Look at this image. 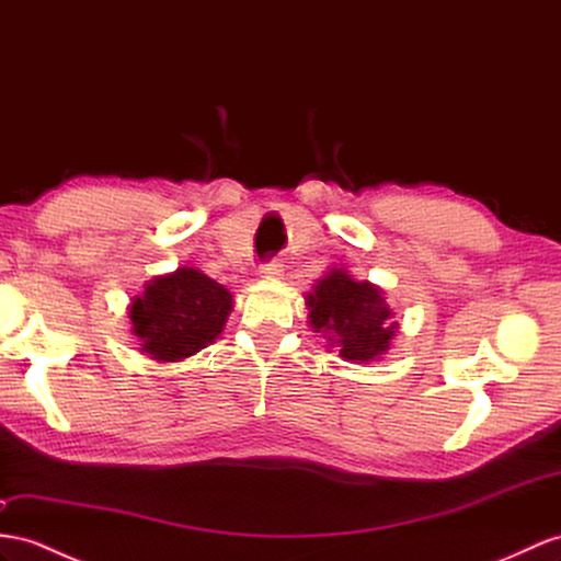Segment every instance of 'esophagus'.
<instances>
[{
  "mask_svg": "<svg viewBox=\"0 0 561 561\" xmlns=\"http://www.w3.org/2000/svg\"><path fill=\"white\" fill-rule=\"evenodd\" d=\"M257 272H261L263 279H277L282 275V263L272 257V261H267V263H263L261 267H257Z\"/></svg>",
  "mask_w": 561,
  "mask_h": 561,
  "instance_id": "obj_1",
  "label": "esophagus"
}]
</instances>
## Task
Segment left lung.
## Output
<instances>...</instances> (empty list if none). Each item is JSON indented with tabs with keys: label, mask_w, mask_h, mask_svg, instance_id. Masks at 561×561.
Listing matches in <instances>:
<instances>
[{
	"label": "left lung",
	"mask_w": 561,
	"mask_h": 561,
	"mask_svg": "<svg viewBox=\"0 0 561 561\" xmlns=\"http://www.w3.org/2000/svg\"><path fill=\"white\" fill-rule=\"evenodd\" d=\"M310 324L322 332L339 355L353 363H369L389 348L396 336L391 306L381 289L369 282H355L348 272L332 270L308 296Z\"/></svg>",
	"instance_id": "1"
}]
</instances>
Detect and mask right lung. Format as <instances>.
Segmentation results:
<instances>
[{
  "instance_id": "add662e5",
  "label": "right lung",
  "mask_w": 561,
  "mask_h": 561,
  "mask_svg": "<svg viewBox=\"0 0 561 561\" xmlns=\"http://www.w3.org/2000/svg\"><path fill=\"white\" fill-rule=\"evenodd\" d=\"M232 294L194 267H180L147 284L130 308L133 332L153 360L178 363L206 348L222 332Z\"/></svg>"
}]
</instances>
